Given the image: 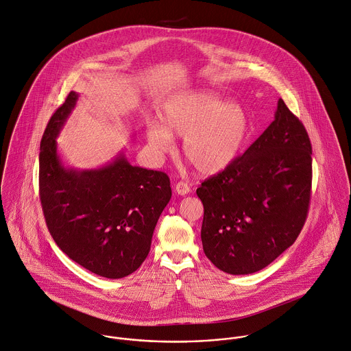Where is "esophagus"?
I'll use <instances>...</instances> for the list:
<instances>
[{"mask_svg": "<svg viewBox=\"0 0 351 351\" xmlns=\"http://www.w3.org/2000/svg\"><path fill=\"white\" fill-rule=\"evenodd\" d=\"M176 193H178L180 196H185V195L191 193V188L185 182H178V184H176Z\"/></svg>", "mask_w": 351, "mask_h": 351, "instance_id": "esophagus-1", "label": "esophagus"}]
</instances>
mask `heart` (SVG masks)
<instances>
[{
  "mask_svg": "<svg viewBox=\"0 0 351 351\" xmlns=\"http://www.w3.org/2000/svg\"><path fill=\"white\" fill-rule=\"evenodd\" d=\"M158 121L145 126V140L154 155L173 148V137L182 136L181 152L203 176L228 169L239 155L249 132V117L238 102H223L208 90L182 93L169 98Z\"/></svg>",
  "mask_w": 351,
  "mask_h": 351,
  "instance_id": "1",
  "label": "heart"
}]
</instances>
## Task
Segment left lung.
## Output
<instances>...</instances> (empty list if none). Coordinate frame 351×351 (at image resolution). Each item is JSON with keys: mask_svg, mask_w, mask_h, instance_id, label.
I'll return each instance as SVG.
<instances>
[{"mask_svg": "<svg viewBox=\"0 0 351 351\" xmlns=\"http://www.w3.org/2000/svg\"><path fill=\"white\" fill-rule=\"evenodd\" d=\"M311 186L309 136L279 99L274 121L258 138L196 191L204 206L206 256L230 275L263 269L301 233Z\"/></svg>", "mask_w": 351, "mask_h": 351, "instance_id": "obj_1", "label": "left lung"}]
</instances>
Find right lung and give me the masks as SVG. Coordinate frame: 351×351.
Instances as JSON below:
<instances>
[{
  "label": "right lung",
  "instance_id": "obj_1",
  "mask_svg": "<svg viewBox=\"0 0 351 351\" xmlns=\"http://www.w3.org/2000/svg\"><path fill=\"white\" fill-rule=\"evenodd\" d=\"M77 99L71 91L40 140V203L49 232L69 258L99 276L119 279L148 256L171 197L170 180L162 171L132 166L123 151L98 169L65 166L57 137Z\"/></svg>",
  "mask_w": 351,
  "mask_h": 351
}]
</instances>
